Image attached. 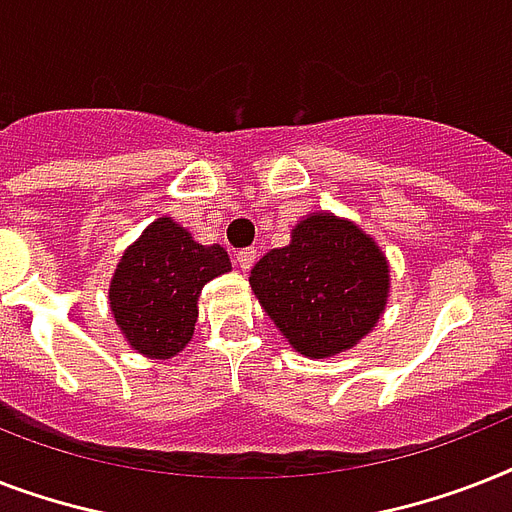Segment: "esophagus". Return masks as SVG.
<instances>
[{
  "label": "esophagus",
  "mask_w": 512,
  "mask_h": 512,
  "mask_svg": "<svg viewBox=\"0 0 512 512\" xmlns=\"http://www.w3.org/2000/svg\"><path fill=\"white\" fill-rule=\"evenodd\" d=\"M257 260V249L255 247H247V249H239L236 252V263H239L241 271H249Z\"/></svg>",
  "instance_id": "34e87169"
}]
</instances>
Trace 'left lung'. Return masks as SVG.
<instances>
[{
  "instance_id": "1",
  "label": "left lung",
  "mask_w": 512,
  "mask_h": 512,
  "mask_svg": "<svg viewBox=\"0 0 512 512\" xmlns=\"http://www.w3.org/2000/svg\"><path fill=\"white\" fill-rule=\"evenodd\" d=\"M249 284L292 348L324 358L353 348L377 324L388 263L356 225L316 212L295 225L287 247L260 257Z\"/></svg>"
}]
</instances>
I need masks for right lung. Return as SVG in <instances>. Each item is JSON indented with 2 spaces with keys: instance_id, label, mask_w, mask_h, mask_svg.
<instances>
[{
  "instance_id": "right-lung-1",
  "label": "right lung",
  "mask_w": 512,
  "mask_h": 512,
  "mask_svg": "<svg viewBox=\"0 0 512 512\" xmlns=\"http://www.w3.org/2000/svg\"><path fill=\"white\" fill-rule=\"evenodd\" d=\"M228 271L231 260L220 244L204 247L170 217H159L116 265L111 313L138 353L170 358L191 340L201 287Z\"/></svg>"
}]
</instances>
